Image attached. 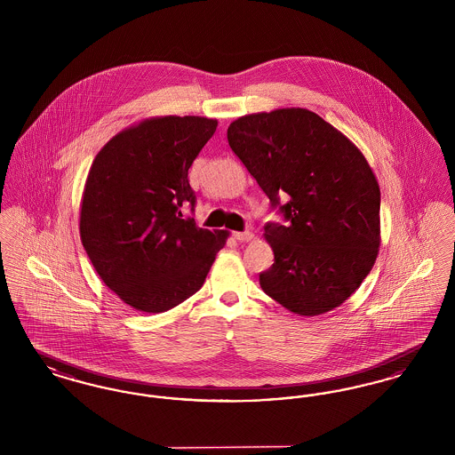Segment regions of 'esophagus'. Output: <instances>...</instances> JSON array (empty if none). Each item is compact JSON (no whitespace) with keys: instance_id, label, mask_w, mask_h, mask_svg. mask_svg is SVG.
I'll use <instances>...</instances> for the list:
<instances>
[{"instance_id":"obj_1","label":"esophagus","mask_w":455,"mask_h":455,"mask_svg":"<svg viewBox=\"0 0 455 455\" xmlns=\"http://www.w3.org/2000/svg\"><path fill=\"white\" fill-rule=\"evenodd\" d=\"M234 238L238 240V242H251L254 235H252V232H249V230H245V232H235L234 234Z\"/></svg>"}]
</instances>
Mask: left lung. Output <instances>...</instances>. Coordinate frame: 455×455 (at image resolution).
<instances>
[{"label": "left lung", "mask_w": 455, "mask_h": 455, "mask_svg": "<svg viewBox=\"0 0 455 455\" xmlns=\"http://www.w3.org/2000/svg\"><path fill=\"white\" fill-rule=\"evenodd\" d=\"M227 138L286 221L264 225L275 252L259 275L264 293L299 315L339 307L380 245V189L365 156L307 108L238 117Z\"/></svg>", "instance_id": "1"}]
</instances>
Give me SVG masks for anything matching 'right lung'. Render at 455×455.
Here are the masks:
<instances>
[{
  "instance_id": "add662e5",
  "label": "right lung",
  "mask_w": 455,
  "mask_h": 455,
  "mask_svg": "<svg viewBox=\"0 0 455 455\" xmlns=\"http://www.w3.org/2000/svg\"><path fill=\"white\" fill-rule=\"evenodd\" d=\"M215 119L153 117L116 134L95 156L80 213V235L102 282L132 308L158 314L203 286L225 230L195 218L188 172L217 131Z\"/></svg>"
}]
</instances>
